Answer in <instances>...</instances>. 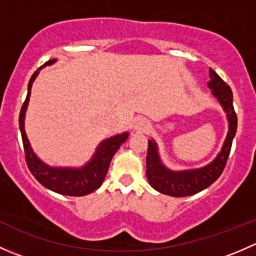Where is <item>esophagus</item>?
Listing matches in <instances>:
<instances>
[{"label": "esophagus", "mask_w": 256, "mask_h": 256, "mask_svg": "<svg viewBox=\"0 0 256 256\" xmlns=\"http://www.w3.org/2000/svg\"><path fill=\"white\" fill-rule=\"evenodd\" d=\"M132 128L134 130L138 131V132H144V131H146V128H148V121L144 118H136L135 120H134Z\"/></svg>", "instance_id": "obj_1"}]
</instances>
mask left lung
Returning <instances> with one entry per match:
<instances>
[{
    "label": "left lung",
    "instance_id": "1",
    "mask_svg": "<svg viewBox=\"0 0 256 256\" xmlns=\"http://www.w3.org/2000/svg\"><path fill=\"white\" fill-rule=\"evenodd\" d=\"M209 76H210V80L207 84L208 88L212 90V95L222 105L224 112L226 114V120H228V134H226L222 150L216 154V158L206 166L200 167V168L174 171V170L168 168L162 162L156 141L154 138L148 140L146 176L151 187L154 188L157 192L171 196V197L193 196L216 182L226 167V160L230 154L232 142L236 132L238 118L234 112L233 92L229 85H226L213 69H209Z\"/></svg>",
    "mask_w": 256,
    "mask_h": 256
}]
</instances>
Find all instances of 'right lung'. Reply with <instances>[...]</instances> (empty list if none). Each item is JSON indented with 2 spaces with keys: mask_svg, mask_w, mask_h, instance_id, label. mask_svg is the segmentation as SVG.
I'll use <instances>...</instances> for the list:
<instances>
[{
  "mask_svg": "<svg viewBox=\"0 0 256 256\" xmlns=\"http://www.w3.org/2000/svg\"><path fill=\"white\" fill-rule=\"evenodd\" d=\"M56 60L58 59L56 58L50 59V60L46 62L43 66H52ZM43 66L38 68L33 73L32 78L30 79L27 98H26L20 112V131L22 135L23 148H24L28 168L40 184L53 192L63 196H72V197H82V196L90 194L102 184L114 154L120 148L121 144L128 140V132L118 134V135L102 140L98 144L92 158L80 167L49 166L46 162H43L33 151L24 130L26 112H27L28 102H30V89Z\"/></svg>",
  "mask_w": 256,
  "mask_h": 256,
  "instance_id": "obj_1",
  "label": "right lung"
}]
</instances>
